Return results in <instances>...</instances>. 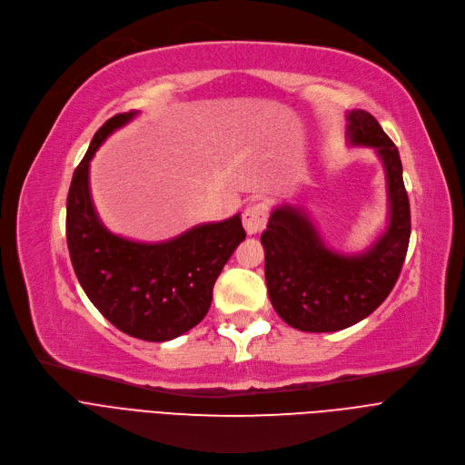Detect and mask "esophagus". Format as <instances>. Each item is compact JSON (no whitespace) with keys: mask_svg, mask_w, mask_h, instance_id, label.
<instances>
[{"mask_svg":"<svg viewBox=\"0 0 465 465\" xmlns=\"http://www.w3.org/2000/svg\"><path fill=\"white\" fill-rule=\"evenodd\" d=\"M265 223H267V209L263 203H254L242 213V226H245V232L249 235H254L260 230H263Z\"/></svg>","mask_w":465,"mask_h":465,"instance_id":"34e87169","label":"esophagus"}]
</instances>
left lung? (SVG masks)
<instances>
[{
  "mask_svg": "<svg viewBox=\"0 0 465 465\" xmlns=\"http://www.w3.org/2000/svg\"><path fill=\"white\" fill-rule=\"evenodd\" d=\"M347 141L371 146L382 160L388 190V226L360 254L326 247L302 207L273 209L260 241L265 251V282L281 319L302 331H339L370 316L392 292L407 254L411 211L398 146L375 116L347 114Z\"/></svg>",
  "mask_w": 465,
  "mask_h": 465,
  "instance_id": "1",
  "label": "left lung"
}]
</instances>
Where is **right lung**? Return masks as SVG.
Segmentation results:
<instances>
[{"label":"right lung","instance_id":"add662e5","mask_svg":"<svg viewBox=\"0 0 465 465\" xmlns=\"http://www.w3.org/2000/svg\"><path fill=\"white\" fill-rule=\"evenodd\" d=\"M135 114L120 113L95 132L71 179L65 235L73 270L94 307L120 331L160 343L205 319L213 286L247 233L239 214L162 242L130 241L102 224L90 195V160Z\"/></svg>","mask_w":465,"mask_h":465}]
</instances>
